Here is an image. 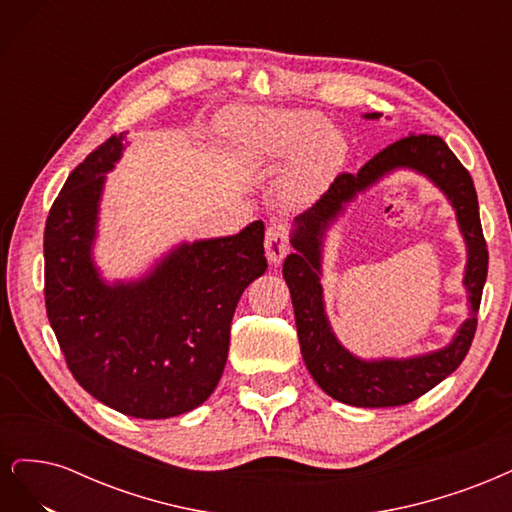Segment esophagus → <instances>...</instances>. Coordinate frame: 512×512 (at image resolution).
Segmentation results:
<instances>
[{"mask_svg": "<svg viewBox=\"0 0 512 512\" xmlns=\"http://www.w3.org/2000/svg\"><path fill=\"white\" fill-rule=\"evenodd\" d=\"M288 230L280 224H271L265 232V250L271 265H280L288 252Z\"/></svg>", "mask_w": 512, "mask_h": 512, "instance_id": "1", "label": "esophagus"}]
</instances>
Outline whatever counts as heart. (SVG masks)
Here are the masks:
<instances>
[{
    "label": "heart",
    "mask_w": 512,
    "mask_h": 512,
    "mask_svg": "<svg viewBox=\"0 0 512 512\" xmlns=\"http://www.w3.org/2000/svg\"><path fill=\"white\" fill-rule=\"evenodd\" d=\"M239 156L254 166H277L299 156L284 181V196L299 198L327 177L344 156V138L318 113L271 111L230 126Z\"/></svg>",
    "instance_id": "obj_1"
}]
</instances>
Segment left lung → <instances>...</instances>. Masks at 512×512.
I'll return each instance as SVG.
<instances>
[{
  "label": "left lung",
  "mask_w": 512,
  "mask_h": 512,
  "mask_svg": "<svg viewBox=\"0 0 512 512\" xmlns=\"http://www.w3.org/2000/svg\"><path fill=\"white\" fill-rule=\"evenodd\" d=\"M365 119H380L367 113ZM395 169H412L429 178L456 209L469 260L464 287L471 316L446 347L408 360H361L334 337L323 309L319 284L321 247L326 230L351 200ZM290 243L297 252L284 260V280L297 320L303 361L320 389L342 404L356 408L404 406L431 391L466 359L476 333V316L487 280V243L480 228L474 181L440 136L410 134L376 153L359 173L339 175L331 188L292 222Z\"/></svg>",
  "instance_id": "1"
}]
</instances>
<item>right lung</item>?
Listing matches in <instances>:
<instances>
[{
  "label": "right lung",
  "instance_id": "obj_1",
  "mask_svg": "<svg viewBox=\"0 0 512 512\" xmlns=\"http://www.w3.org/2000/svg\"><path fill=\"white\" fill-rule=\"evenodd\" d=\"M123 143L119 134L91 151L46 218V316L89 395L134 418H170L205 404L224 374L237 303L267 271L265 224L183 241L136 280L106 282L94 243Z\"/></svg>",
  "mask_w": 512,
  "mask_h": 512
}]
</instances>
